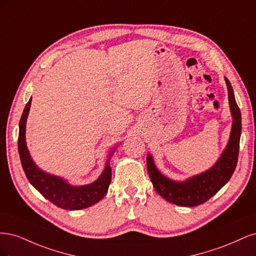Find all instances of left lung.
I'll return each instance as SVG.
<instances>
[{"label":"left lung","instance_id":"1","mask_svg":"<svg viewBox=\"0 0 256 256\" xmlns=\"http://www.w3.org/2000/svg\"><path fill=\"white\" fill-rule=\"evenodd\" d=\"M228 102L233 115V125L230 141L226 150L216 164L209 171L190 178L184 182H176L162 175L154 164L150 154H147V171L154 190L168 202L186 207H194L212 198L233 175L239 154V142L242 134V113L234 96V90L228 78Z\"/></svg>","mask_w":256,"mask_h":256}]
</instances>
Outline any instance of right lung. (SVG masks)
Returning <instances> with one entry per match:
<instances>
[{
	"label": "right lung",
	"mask_w": 256,
	"mask_h": 256,
	"mask_svg": "<svg viewBox=\"0 0 256 256\" xmlns=\"http://www.w3.org/2000/svg\"><path fill=\"white\" fill-rule=\"evenodd\" d=\"M32 99L28 100L23 110L19 122L18 150L21 164L28 182L33 187L40 192V194L49 200L56 206L68 209V210H79L88 208L102 200L109 189L111 182V166L108 164L104 171L98 180L88 186L72 187L62 178L42 172L30 158L26 144V122L28 115Z\"/></svg>",
	"instance_id": "1"
}]
</instances>
